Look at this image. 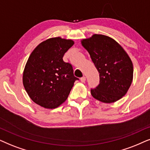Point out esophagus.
Instances as JSON below:
<instances>
[{
	"label": "esophagus",
	"instance_id": "esophagus-1",
	"mask_svg": "<svg viewBox=\"0 0 150 150\" xmlns=\"http://www.w3.org/2000/svg\"><path fill=\"white\" fill-rule=\"evenodd\" d=\"M80 80H81V82H85V81H86V77L83 76L82 77H81Z\"/></svg>",
	"mask_w": 150,
	"mask_h": 150
}]
</instances>
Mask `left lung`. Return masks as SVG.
<instances>
[{
    "label": "left lung",
    "mask_w": 150,
    "mask_h": 150,
    "mask_svg": "<svg viewBox=\"0 0 150 150\" xmlns=\"http://www.w3.org/2000/svg\"><path fill=\"white\" fill-rule=\"evenodd\" d=\"M99 73V83L91 88L94 98L112 103L123 97L133 78L130 58L115 40L106 35L95 34L81 41Z\"/></svg>",
    "instance_id": "obj_1"
}]
</instances>
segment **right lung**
I'll use <instances>...</instances> for the list:
<instances>
[{
  "instance_id": "1",
  "label": "right lung",
  "mask_w": 150,
  "mask_h": 150,
  "mask_svg": "<svg viewBox=\"0 0 150 150\" xmlns=\"http://www.w3.org/2000/svg\"><path fill=\"white\" fill-rule=\"evenodd\" d=\"M74 45L71 40L53 38L33 50L23 73V85L35 103L55 108L68 98L75 80L73 67L63 60L64 53Z\"/></svg>"
}]
</instances>
